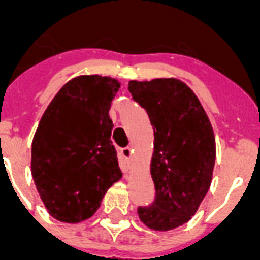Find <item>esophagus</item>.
Instances as JSON below:
<instances>
[{
    "label": "esophagus",
    "mask_w": 260,
    "mask_h": 260,
    "mask_svg": "<svg viewBox=\"0 0 260 260\" xmlns=\"http://www.w3.org/2000/svg\"><path fill=\"white\" fill-rule=\"evenodd\" d=\"M132 152H134V150H132L131 147H122V149H121V154H122L128 161H131V158H132Z\"/></svg>",
    "instance_id": "esophagus-1"
}]
</instances>
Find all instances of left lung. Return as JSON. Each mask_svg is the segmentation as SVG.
Listing matches in <instances>:
<instances>
[{"mask_svg": "<svg viewBox=\"0 0 260 260\" xmlns=\"http://www.w3.org/2000/svg\"><path fill=\"white\" fill-rule=\"evenodd\" d=\"M128 90L154 131L150 174L156 196L152 205L138 207V214L149 229L169 231L191 220L210 188L216 160L212 124L181 80H131Z\"/></svg>", "mask_w": 260, "mask_h": 260, "instance_id": "left-lung-1", "label": "left lung"}]
</instances>
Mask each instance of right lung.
<instances>
[{
	"label": "right lung",
	"instance_id": "right-lung-1",
	"mask_svg": "<svg viewBox=\"0 0 260 260\" xmlns=\"http://www.w3.org/2000/svg\"><path fill=\"white\" fill-rule=\"evenodd\" d=\"M118 80L82 75L65 83L43 114L31 143V177L48 213L64 223L91 217L122 177L108 115Z\"/></svg>",
	"mask_w": 260,
	"mask_h": 260
}]
</instances>
